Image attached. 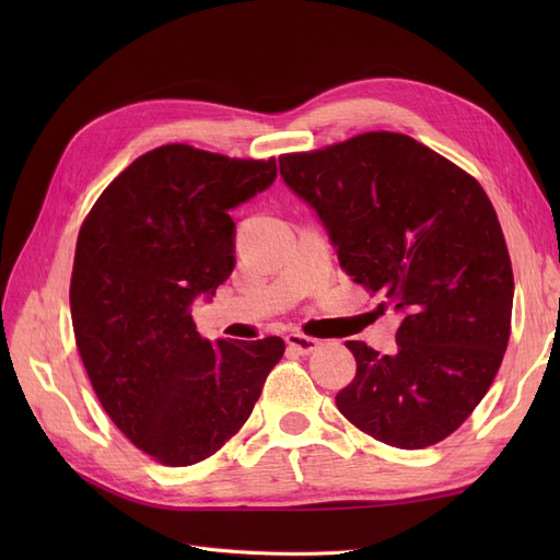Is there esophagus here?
<instances>
[{
    "label": "esophagus",
    "mask_w": 560,
    "mask_h": 560,
    "mask_svg": "<svg viewBox=\"0 0 560 560\" xmlns=\"http://www.w3.org/2000/svg\"><path fill=\"white\" fill-rule=\"evenodd\" d=\"M287 346L296 350L299 354H311L319 348V341H317V338L303 336V334H290V336H287Z\"/></svg>",
    "instance_id": "obj_1"
}]
</instances>
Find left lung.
<instances>
[{
  "label": "left lung",
  "mask_w": 560,
  "mask_h": 560,
  "mask_svg": "<svg viewBox=\"0 0 560 560\" xmlns=\"http://www.w3.org/2000/svg\"><path fill=\"white\" fill-rule=\"evenodd\" d=\"M346 273L399 315L397 348L348 341L358 374L336 395L352 425L416 451L463 425L510 341L514 276L481 184L399 132L280 156Z\"/></svg>",
  "instance_id": "left-lung-1"
}]
</instances>
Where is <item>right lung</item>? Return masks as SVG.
<instances>
[{
	"label": "right lung",
	"instance_id": "add662e5",
	"mask_svg": "<svg viewBox=\"0 0 560 560\" xmlns=\"http://www.w3.org/2000/svg\"><path fill=\"white\" fill-rule=\"evenodd\" d=\"M276 177V159L165 144L132 161L79 231L70 306L83 366L114 425L167 467L222 448L284 352L278 336L212 343L191 317L235 266L229 212Z\"/></svg>",
	"mask_w": 560,
	"mask_h": 560
}]
</instances>
